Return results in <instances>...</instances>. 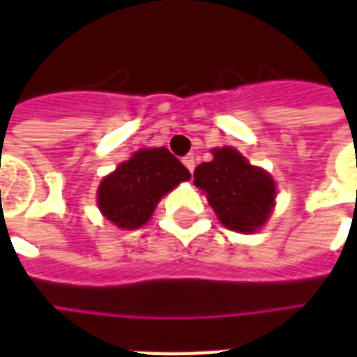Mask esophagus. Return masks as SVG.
I'll list each match as a JSON object with an SVG mask.
<instances>
[{
    "label": "esophagus",
    "instance_id": "34e87169",
    "mask_svg": "<svg viewBox=\"0 0 357 357\" xmlns=\"http://www.w3.org/2000/svg\"><path fill=\"white\" fill-rule=\"evenodd\" d=\"M181 161H183L185 167L189 168V172L192 174V170H195V155H185Z\"/></svg>",
    "mask_w": 357,
    "mask_h": 357
}]
</instances>
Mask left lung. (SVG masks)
<instances>
[{
    "label": "left lung",
    "instance_id": "8db88e82",
    "mask_svg": "<svg viewBox=\"0 0 357 357\" xmlns=\"http://www.w3.org/2000/svg\"><path fill=\"white\" fill-rule=\"evenodd\" d=\"M213 161L195 170V185L207 196L218 220L238 234H254L268 220L276 198L274 179L263 168L252 167L235 148L211 151Z\"/></svg>",
    "mask_w": 357,
    "mask_h": 357
}]
</instances>
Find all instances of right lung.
Returning a JSON list of instances; mask_svg holds the SVG:
<instances>
[{
    "instance_id": "add662e5",
    "label": "right lung",
    "mask_w": 357,
    "mask_h": 357,
    "mask_svg": "<svg viewBox=\"0 0 357 357\" xmlns=\"http://www.w3.org/2000/svg\"><path fill=\"white\" fill-rule=\"evenodd\" d=\"M190 179V172L167 148H142L98 187V207L122 229L144 226L162 196Z\"/></svg>"
}]
</instances>
